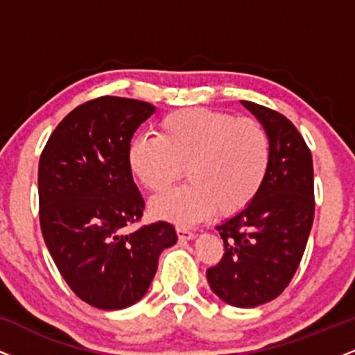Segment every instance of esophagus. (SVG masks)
Listing matches in <instances>:
<instances>
[{
  "mask_svg": "<svg viewBox=\"0 0 355 355\" xmlns=\"http://www.w3.org/2000/svg\"><path fill=\"white\" fill-rule=\"evenodd\" d=\"M177 235H178V239H180V240H191V239H195L193 232L183 229V227H177Z\"/></svg>",
  "mask_w": 355,
  "mask_h": 355,
  "instance_id": "34e87169",
  "label": "esophagus"
}]
</instances>
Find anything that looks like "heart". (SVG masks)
<instances>
[{
	"label": "heart",
	"instance_id": "obj_1",
	"mask_svg": "<svg viewBox=\"0 0 355 355\" xmlns=\"http://www.w3.org/2000/svg\"><path fill=\"white\" fill-rule=\"evenodd\" d=\"M270 157V138L259 121L209 108L175 110L162 118L158 135H137L126 152L130 172L153 193L173 185L185 168L189 183L150 203L155 217L183 225L250 205Z\"/></svg>",
	"mask_w": 355,
	"mask_h": 355
}]
</instances>
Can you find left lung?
Wrapping results in <instances>:
<instances>
[{
  "mask_svg": "<svg viewBox=\"0 0 355 355\" xmlns=\"http://www.w3.org/2000/svg\"><path fill=\"white\" fill-rule=\"evenodd\" d=\"M242 105L270 138V166L250 205L217 225L225 254L207 270L214 294L234 307L274 300L291 284L313 222L312 155L299 130L279 112Z\"/></svg>",
  "mask_w": 355,
  "mask_h": 355,
  "instance_id": "1",
  "label": "left lung"
}]
</instances>
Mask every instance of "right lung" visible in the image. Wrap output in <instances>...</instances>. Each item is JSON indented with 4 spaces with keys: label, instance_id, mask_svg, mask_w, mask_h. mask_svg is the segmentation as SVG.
I'll return each instance as SVG.
<instances>
[{
    "label": "right lung",
    "instance_id": "1",
    "mask_svg": "<svg viewBox=\"0 0 355 355\" xmlns=\"http://www.w3.org/2000/svg\"><path fill=\"white\" fill-rule=\"evenodd\" d=\"M153 113V105L140 100L87 101L61 120L40 157L44 243L71 291L101 311L137 304L164 248L177 243V232L166 222L125 230L145 209L126 152Z\"/></svg>",
    "mask_w": 355,
    "mask_h": 355
}]
</instances>
